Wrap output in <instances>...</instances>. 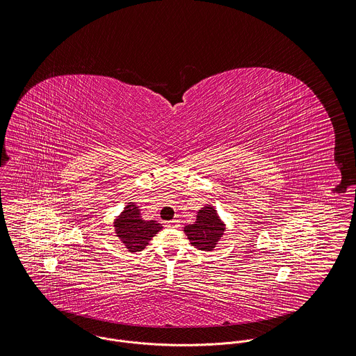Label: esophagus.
I'll return each mask as SVG.
<instances>
[{"label": "esophagus", "instance_id": "esophagus-1", "mask_svg": "<svg viewBox=\"0 0 356 356\" xmlns=\"http://www.w3.org/2000/svg\"><path fill=\"white\" fill-rule=\"evenodd\" d=\"M165 224H167V227H170V228H178V227H179V221H177V220L168 221V222H165Z\"/></svg>", "mask_w": 356, "mask_h": 356}]
</instances>
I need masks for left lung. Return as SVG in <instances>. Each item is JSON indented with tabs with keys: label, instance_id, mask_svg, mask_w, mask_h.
<instances>
[{
	"label": "left lung",
	"instance_id": "left-lung-1",
	"mask_svg": "<svg viewBox=\"0 0 356 356\" xmlns=\"http://www.w3.org/2000/svg\"><path fill=\"white\" fill-rule=\"evenodd\" d=\"M191 243L200 250H211L224 232V225L220 221L216 210L210 206L203 207L197 213L195 224L186 225L184 229Z\"/></svg>",
	"mask_w": 356,
	"mask_h": 356
}]
</instances>
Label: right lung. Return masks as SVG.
Wrapping results in <instances>:
<instances>
[{
  "label": "right lung",
  "instance_id": "right-lung-1",
  "mask_svg": "<svg viewBox=\"0 0 356 356\" xmlns=\"http://www.w3.org/2000/svg\"><path fill=\"white\" fill-rule=\"evenodd\" d=\"M161 229L156 221H143L139 216V209L134 203L128 204L115 224L118 238L125 243L128 250L140 252L149 241Z\"/></svg>",
  "mask_w": 356,
  "mask_h": 356
}]
</instances>
